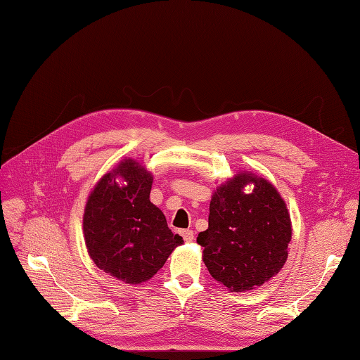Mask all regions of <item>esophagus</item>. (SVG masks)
I'll return each mask as SVG.
<instances>
[{
  "instance_id": "1",
  "label": "esophagus",
  "mask_w": 360,
  "mask_h": 360,
  "mask_svg": "<svg viewBox=\"0 0 360 360\" xmlns=\"http://www.w3.org/2000/svg\"><path fill=\"white\" fill-rule=\"evenodd\" d=\"M180 235L183 236V240H185L186 243H192V241H194V232H192L191 229H183V231H180Z\"/></svg>"
}]
</instances>
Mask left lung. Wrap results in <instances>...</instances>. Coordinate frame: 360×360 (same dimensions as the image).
<instances>
[{"instance_id": "left-lung-1", "label": "left lung", "mask_w": 360, "mask_h": 360, "mask_svg": "<svg viewBox=\"0 0 360 360\" xmlns=\"http://www.w3.org/2000/svg\"><path fill=\"white\" fill-rule=\"evenodd\" d=\"M252 186L250 193L243 188ZM197 243L215 281L231 292H249L283 269L292 243V220L278 189L241 171L223 181L209 205V226Z\"/></svg>"}]
</instances>
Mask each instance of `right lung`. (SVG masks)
<instances>
[{
  "instance_id": "obj_1",
  "label": "right lung",
  "mask_w": 360,
  "mask_h": 360,
  "mask_svg": "<svg viewBox=\"0 0 360 360\" xmlns=\"http://www.w3.org/2000/svg\"><path fill=\"white\" fill-rule=\"evenodd\" d=\"M151 186L153 174L128 157L96 183L85 203L86 252L105 274L127 284L150 281L183 244L151 203Z\"/></svg>"
}]
</instances>
